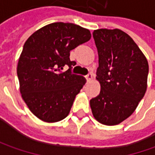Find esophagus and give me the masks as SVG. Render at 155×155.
<instances>
[{
    "label": "esophagus",
    "instance_id": "esophagus-1",
    "mask_svg": "<svg viewBox=\"0 0 155 155\" xmlns=\"http://www.w3.org/2000/svg\"><path fill=\"white\" fill-rule=\"evenodd\" d=\"M85 78H86L87 81H91V79H92V78H93L92 74H91V73H89V74L85 76Z\"/></svg>",
    "mask_w": 155,
    "mask_h": 155
}]
</instances>
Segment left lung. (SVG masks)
<instances>
[{
  "instance_id": "1",
  "label": "left lung",
  "mask_w": 155,
  "mask_h": 155,
  "mask_svg": "<svg viewBox=\"0 0 155 155\" xmlns=\"http://www.w3.org/2000/svg\"><path fill=\"white\" fill-rule=\"evenodd\" d=\"M93 38L98 52L97 80L100 94L90 101L95 119L117 125L131 116L147 86L148 63L133 39L120 29H97Z\"/></svg>"
}]
</instances>
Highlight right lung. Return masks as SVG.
<instances>
[{"label":"right lung","mask_w":155,"mask_h":155,"mask_svg":"<svg viewBox=\"0 0 155 155\" xmlns=\"http://www.w3.org/2000/svg\"><path fill=\"white\" fill-rule=\"evenodd\" d=\"M91 38L90 30L72 23L55 22L27 39L17 65L20 91L36 117L57 122L68 116L85 78L71 72L76 62L70 51ZM68 65L66 72L62 70Z\"/></svg>","instance_id":"add662e5"}]
</instances>
